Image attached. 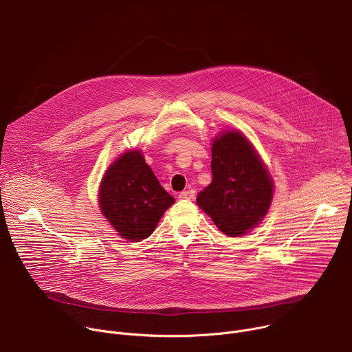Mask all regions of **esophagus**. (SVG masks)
Listing matches in <instances>:
<instances>
[{"mask_svg":"<svg viewBox=\"0 0 352 352\" xmlns=\"http://www.w3.org/2000/svg\"><path fill=\"white\" fill-rule=\"evenodd\" d=\"M179 199H186V200H190L195 197V190L193 189H188V190H184L178 195Z\"/></svg>","mask_w":352,"mask_h":352,"instance_id":"esophagus-1","label":"esophagus"}]
</instances>
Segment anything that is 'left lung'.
Here are the masks:
<instances>
[{"instance_id": "8db88e82", "label": "left lung", "mask_w": 352, "mask_h": 352, "mask_svg": "<svg viewBox=\"0 0 352 352\" xmlns=\"http://www.w3.org/2000/svg\"><path fill=\"white\" fill-rule=\"evenodd\" d=\"M209 186L199 192L197 206L228 236L258 227L267 214L274 192L273 178L255 146L236 129L213 139Z\"/></svg>"}]
</instances>
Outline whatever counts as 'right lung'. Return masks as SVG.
<instances>
[{
	"instance_id": "add662e5",
	"label": "right lung",
	"mask_w": 352,
	"mask_h": 352,
	"mask_svg": "<svg viewBox=\"0 0 352 352\" xmlns=\"http://www.w3.org/2000/svg\"><path fill=\"white\" fill-rule=\"evenodd\" d=\"M98 208L118 235L139 242L152 235L175 199L164 190L139 150H128L106 170Z\"/></svg>"
}]
</instances>
